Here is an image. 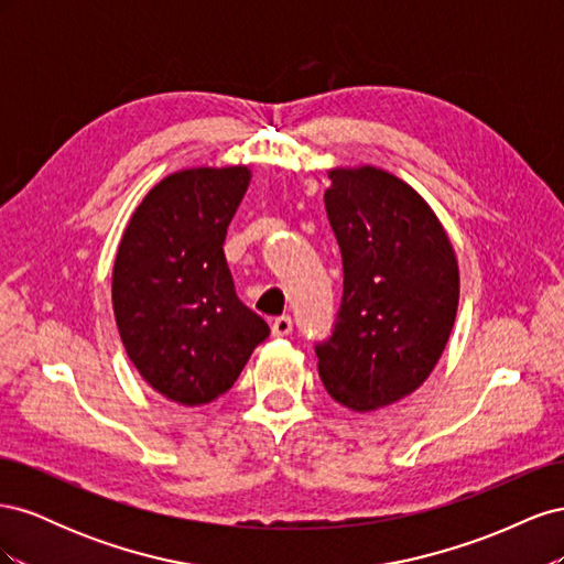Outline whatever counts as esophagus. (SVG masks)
Instances as JSON below:
<instances>
[{"label":"esophagus","instance_id":"esophagus-1","mask_svg":"<svg viewBox=\"0 0 564 564\" xmlns=\"http://www.w3.org/2000/svg\"><path fill=\"white\" fill-rule=\"evenodd\" d=\"M270 329H272V336H289L294 332V319L289 315H280V317L272 319Z\"/></svg>","mask_w":564,"mask_h":564}]
</instances>
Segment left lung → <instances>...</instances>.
<instances>
[{
	"label": "left lung",
	"mask_w": 564,
	"mask_h": 564,
	"mask_svg": "<svg viewBox=\"0 0 564 564\" xmlns=\"http://www.w3.org/2000/svg\"><path fill=\"white\" fill-rule=\"evenodd\" d=\"M324 193L344 261L332 336L315 346L319 379L352 412L414 392L445 350L458 305L449 237L425 199L373 166L334 169Z\"/></svg>",
	"instance_id": "1"
}]
</instances>
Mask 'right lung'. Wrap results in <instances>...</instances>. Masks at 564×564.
Instances as JSON below:
<instances>
[{"label":"right lung","instance_id":"1","mask_svg":"<svg viewBox=\"0 0 564 564\" xmlns=\"http://www.w3.org/2000/svg\"><path fill=\"white\" fill-rule=\"evenodd\" d=\"M249 178L247 166L166 176L133 212L117 249L112 308L129 360L185 406L224 395L270 336L265 319L237 299L224 253Z\"/></svg>","mask_w":564,"mask_h":564}]
</instances>
